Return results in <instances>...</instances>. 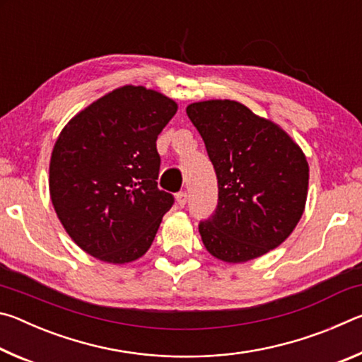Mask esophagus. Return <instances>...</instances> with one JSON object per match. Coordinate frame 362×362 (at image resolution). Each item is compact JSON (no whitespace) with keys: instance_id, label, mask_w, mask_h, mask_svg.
Listing matches in <instances>:
<instances>
[{"instance_id":"1","label":"esophagus","mask_w":362,"mask_h":362,"mask_svg":"<svg viewBox=\"0 0 362 362\" xmlns=\"http://www.w3.org/2000/svg\"><path fill=\"white\" fill-rule=\"evenodd\" d=\"M177 204H179L180 207H185V204H187V193L185 192L177 193Z\"/></svg>"}]
</instances>
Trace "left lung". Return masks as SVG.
I'll return each mask as SVG.
<instances>
[{
    "instance_id": "obj_1",
    "label": "left lung",
    "mask_w": 362,
    "mask_h": 362,
    "mask_svg": "<svg viewBox=\"0 0 362 362\" xmlns=\"http://www.w3.org/2000/svg\"><path fill=\"white\" fill-rule=\"evenodd\" d=\"M218 182L217 209L199 223L207 252L226 263L257 259L289 238L305 211L310 168L276 122L235 100L187 107Z\"/></svg>"
}]
</instances>
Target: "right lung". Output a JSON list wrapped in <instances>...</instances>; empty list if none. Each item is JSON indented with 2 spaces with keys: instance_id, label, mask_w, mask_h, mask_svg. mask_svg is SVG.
<instances>
[{
  "instance_id": "add662e5",
  "label": "right lung",
  "mask_w": 362,
  "mask_h": 362,
  "mask_svg": "<svg viewBox=\"0 0 362 362\" xmlns=\"http://www.w3.org/2000/svg\"><path fill=\"white\" fill-rule=\"evenodd\" d=\"M177 103L122 86L66 122L49 163V193L65 231L84 252L122 265L150 249L174 196L158 188L156 139Z\"/></svg>"
}]
</instances>
